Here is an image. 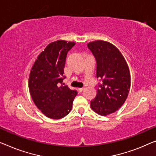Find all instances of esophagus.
<instances>
[{"label": "esophagus", "instance_id": "obj_1", "mask_svg": "<svg viewBox=\"0 0 156 156\" xmlns=\"http://www.w3.org/2000/svg\"><path fill=\"white\" fill-rule=\"evenodd\" d=\"M85 90V87H81V88H78V91L79 92H82Z\"/></svg>", "mask_w": 156, "mask_h": 156}]
</instances>
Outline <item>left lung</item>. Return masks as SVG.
<instances>
[{
  "label": "left lung",
  "mask_w": 156,
  "mask_h": 156,
  "mask_svg": "<svg viewBox=\"0 0 156 156\" xmlns=\"http://www.w3.org/2000/svg\"><path fill=\"white\" fill-rule=\"evenodd\" d=\"M96 61L99 80L97 94L90 102L94 112L101 115L114 113L124 104L130 87V73L127 62L114 45L96 41L87 44Z\"/></svg>",
  "instance_id": "1"
}]
</instances>
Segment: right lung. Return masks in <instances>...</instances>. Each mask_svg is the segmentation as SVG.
Listing matches in <instances>:
<instances>
[{"mask_svg":"<svg viewBox=\"0 0 156 156\" xmlns=\"http://www.w3.org/2000/svg\"><path fill=\"white\" fill-rule=\"evenodd\" d=\"M73 42L57 41L49 44L37 58L29 76V90L41 112L52 119H60L70 112L77 91L63 86L67 53Z\"/></svg>","mask_w":156,"mask_h":156,"instance_id":"right-lung-1","label":"right lung"}]
</instances>
